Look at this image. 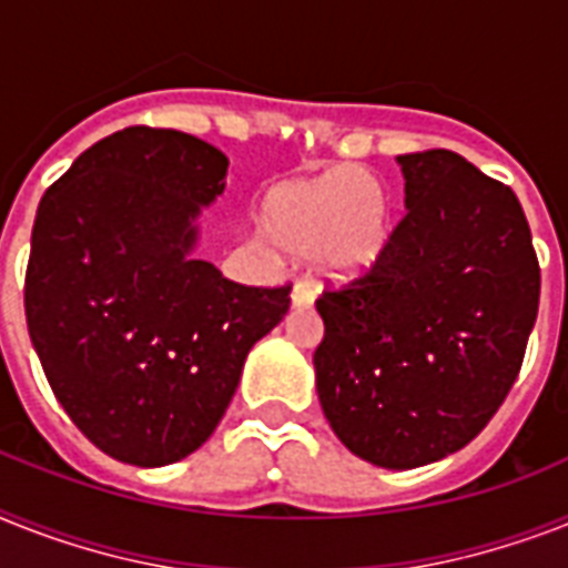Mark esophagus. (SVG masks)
<instances>
[{"label": "esophagus", "mask_w": 568, "mask_h": 568, "mask_svg": "<svg viewBox=\"0 0 568 568\" xmlns=\"http://www.w3.org/2000/svg\"><path fill=\"white\" fill-rule=\"evenodd\" d=\"M315 303V292H312V285L308 283H294L292 288V306L294 308H308Z\"/></svg>", "instance_id": "34e87169"}]
</instances>
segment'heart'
<instances>
[{"mask_svg": "<svg viewBox=\"0 0 568 568\" xmlns=\"http://www.w3.org/2000/svg\"><path fill=\"white\" fill-rule=\"evenodd\" d=\"M262 230L285 256H312L324 280L349 283L382 262L390 242L385 189L358 165L280 183L262 201Z\"/></svg>", "mask_w": 568, "mask_h": 568, "instance_id": "1", "label": "heart"}]
</instances>
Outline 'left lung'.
<instances>
[{
    "mask_svg": "<svg viewBox=\"0 0 568 568\" xmlns=\"http://www.w3.org/2000/svg\"><path fill=\"white\" fill-rule=\"evenodd\" d=\"M405 219L382 262L317 297V399L353 455L414 469L464 449L514 388L539 262L514 189L446 149L396 156Z\"/></svg>",
    "mask_w": 568,
    "mask_h": 568,
    "instance_id": "left-lung-1",
    "label": "left lung"
}]
</instances>
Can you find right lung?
<instances>
[{"label":"right lung","mask_w":568,"mask_h":568,"mask_svg":"<svg viewBox=\"0 0 568 568\" xmlns=\"http://www.w3.org/2000/svg\"><path fill=\"white\" fill-rule=\"evenodd\" d=\"M227 165L197 136L136 124L87 149L37 206L31 344L69 419L133 467L204 444L292 303V285H239L192 256Z\"/></svg>","instance_id":"add662e5"}]
</instances>
